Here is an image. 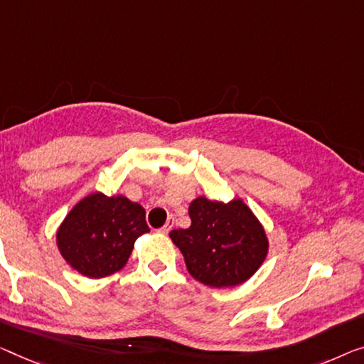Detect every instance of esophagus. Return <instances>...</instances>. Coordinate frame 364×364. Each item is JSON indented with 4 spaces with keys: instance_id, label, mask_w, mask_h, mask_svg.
<instances>
[{
    "instance_id": "esophagus-1",
    "label": "esophagus",
    "mask_w": 364,
    "mask_h": 364,
    "mask_svg": "<svg viewBox=\"0 0 364 364\" xmlns=\"http://www.w3.org/2000/svg\"><path fill=\"white\" fill-rule=\"evenodd\" d=\"M173 225H175V219H173V217H170V219L166 220V224L161 227L160 232H161V234H168V232L173 229Z\"/></svg>"
}]
</instances>
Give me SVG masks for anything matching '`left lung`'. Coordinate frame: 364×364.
Listing matches in <instances>:
<instances>
[{
  "instance_id": "left-lung-1",
  "label": "left lung",
  "mask_w": 364,
  "mask_h": 364,
  "mask_svg": "<svg viewBox=\"0 0 364 364\" xmlns=\"http://www.w3.org/2000/svg\"><path fill=\"white\" fill-rule=\"evenodd\" d=\"M191 225L170 232L194 279L210 287L247 281L262 267L268 240L243 200L219 203L198 198L189 204Z\"/></svg>"
}]
</instances>
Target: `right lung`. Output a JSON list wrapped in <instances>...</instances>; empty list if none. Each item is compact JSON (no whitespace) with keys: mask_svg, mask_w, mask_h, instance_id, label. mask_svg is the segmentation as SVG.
Listing matches in <instances>:
<instances>
[{"mask_svg":"<svg viewBox=\"0 0 364 364\" xmlns=\"http://www.w3.org/2000/svg\"><path fill=\"white\" fill-rule=\"evenodd\" d=\"M150 232L145 209L124 196L95 193L81 199L57 232L62 257L83 276L102 278L121 269L134 242Z\"/></svg>","mask_w":364,"mask_h":364,"instance_id":"right-lung-1","label":"right lung"}]
</instances>
